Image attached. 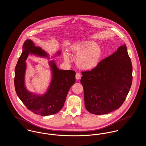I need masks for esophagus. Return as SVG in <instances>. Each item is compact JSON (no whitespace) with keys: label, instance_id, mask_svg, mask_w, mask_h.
<instances>
[{"label":"esophagus","instance_id":"esophagus-1","mask_svg":"<svg viewBox=\"0 0 146 146\" xmlns=\"http://www.w3.org/2000/svg\"><path fill=\"white\" fill-rule=\"evenodd\" d=\"M80 78H81V75H80V73H76V79H77V80H79V79H80Z\"/></svg>","mask_w":146,"mask_h":146}]
</instances>
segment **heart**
<instances>
[{"label": "heart", "mask_w": 146, "mask_h": 146, "mask_svg": "<svg viewBox=\"0 0 146 146\" xmlns=\"http://www.w3.org/2000/svg\"><path fill=\"white\" fill-rule=\"evenodd\" d=\"M72 50L77 56L76 64L84 70H90L96 67L100 60L102 51L101 48L93 41L80 42L74 45ZM65 58L68 60V55L65 54Z\"/></svg>", "instance_id": "b5f03b06"}]
</instances>
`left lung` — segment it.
Returning a JSON list of instances; mask_svg holds the SVG:
<instances>
[{
    "mask_svg": "<svg viewBox=\"0 0 146 146\" xmlns=\"http://www.w3.org/2000/svg\"><path fill=\"white\" fill-rule=\"evenodd\" d=\"M86 109L96 115L118 109L131 86L132 66L126 45L101 61L91 70L82 72Z\"/></svg>",
    "mask_w": 146,
    "mask_h": 146,
    "instance_id": "left-lung-1",
    "label": "left lung"
}]
</instances>
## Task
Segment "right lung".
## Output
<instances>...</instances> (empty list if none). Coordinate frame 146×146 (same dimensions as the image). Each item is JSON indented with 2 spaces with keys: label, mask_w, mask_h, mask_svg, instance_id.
<instances>
[{
  "label": "right lung",
  "mask_w": 146,
  "mask_h": 146,
  "mask_svg": "<svg viewBox=\"0 0 146 146\" xmlns=\"http://www.w3.org/2000/svg\"><path fill=\"white\" fill-rule=\"evenodd\" d=\"M22 48L15 70L14 84L18 97L29 111L36 114L46 116L58 113L62 108L70 87L76 83V72L59 70L55 62H49L52 76L49 89L42 96L35 95L29 92L25 86V61L29 53L42 57H48V55L41 48L35 46L29 39L25 42ZM57 54H60V52Z\"/></svg>",
  "instance_id": "1"
}]
</instances>
